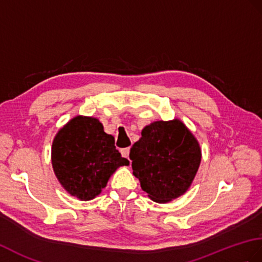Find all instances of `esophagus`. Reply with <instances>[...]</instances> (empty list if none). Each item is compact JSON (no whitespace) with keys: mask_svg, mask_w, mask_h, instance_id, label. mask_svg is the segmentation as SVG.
Returning a JSON list of instances; mask_svg holds the SVG:
<instances>
[{"mask_svg":"<svg viewBox=\"0 0 262 262\" xmlns=\"http://www.w3.org/2000/svg\"><path fill=\"white\" fill-rule=\"evenodd\" d=\"M129 151H130V148H129V147H126V148L120 149L121 156H123V157H126V159H128V156H129Z\"/></svg>","mask_w":262,"mask_h":262,"instance_id":"34e87169","label":"esophagus"}]
</instances>
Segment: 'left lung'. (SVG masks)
Here are the masks:
<instances>
[{
  "label": "left lung",
  "instance_id": "obj_1",
  "mask_svg": "<svg viewBox=\"0 0 262 262\" xmlns=\"http://www.w3.org/2000/svg\"><path fill=\"white\" fill-rule=\"evenodd\" d=\"M133 174L142 190L157 203H167L190 188L202 153L183 121L157 120L145 126L130 148Z\"/></svg>",
  "mask_w": 262,
  "mask_h": 262
}]
</instances>
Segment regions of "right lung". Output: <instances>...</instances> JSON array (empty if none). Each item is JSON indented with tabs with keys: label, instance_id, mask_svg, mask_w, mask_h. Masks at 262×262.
Instances as JSON below:
<instances>
[{
	"label": "right lung",
	"instance_id": "right-lung-1",
	"mask_svg": "<svg viewBox=\"0 0 262 262\" xmlns=\"http://www.w3.org/2000/svg\"><path fill=\"white\" fill-rule=\"evenodd\" d=\"M51 163L59 183L80 201L99 195L116 169L129 165L115 147L114 136L103 132L99 119L81 115L56 134Z\"/></svg>",
	"mask_w": 262,
	"mask_h": 262
}]
</instances>
